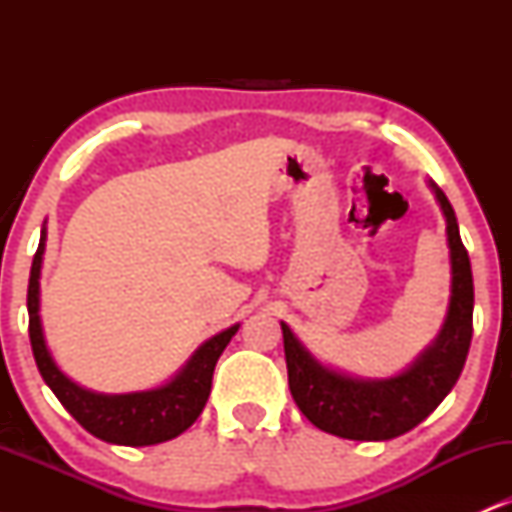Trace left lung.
Here are the masks:
<instances>
[{
  "mask_svg": "<svg viewBox=\"0 0 512 512\" xmlns=\"http://www.w3.org/2000/svg\"><path fill=\"white\" fill-rule=\"evenodd\" d=\"M445 216L452 264L450 305L438 339L404 373L385 380H358L325 368L281 322L289 387L310 424L349 440H390L419 426L448 397L472 344L474 281L455 211L436 182H428Z\"/></svg>",
  "mask_w": 512,
  "mask_h": 512,
  "instance_id": "8db88e82",
  "label": "left lung"
}]
</instances>
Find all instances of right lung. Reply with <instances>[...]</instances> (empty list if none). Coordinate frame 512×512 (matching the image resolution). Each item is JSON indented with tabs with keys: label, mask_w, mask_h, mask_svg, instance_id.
I'll return each mask as SVG.
<instances>
[{
	"label": "right lung",
	"mask_w": 512,
	"mask_h": 512,
	"mask_svg": "<svg viewBox=\"0 0 512 512\" xmlns=\"http://www.w3.org/2000/svg\"><path fill=\"white\" fill-rule=\"evenodd\" d=\"M45 252V228L40 233L38 252L33 257L31 279H28V334L35 363L48 387L60 399L62 407L86 428L91 436L115 445H142L166 443L180 436L197 421L207 404L211 392V375L216 361L223 354L233 334L240 325L228 327L204 342L187 361V366L166 385L146 392H129V395H101L79 387L52 361L48 344L40 325V264Z\"/></svg>",
	"instance_id": "right-lung-1"
}]
</instances>
